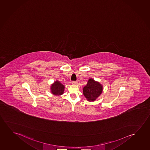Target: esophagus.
<instances>
[{
	"mask_svg": "<svg viewBox=\"0 0 150 150\" xmlns=\"http://www.w3.org/2000/svg\"><path fill=\"white\" fill-rule=\"evenodd\" d=\"M72 83L73 85H76V84L78 83V81H73Z\"/></svg>",
	"mask_w": 150,
	"mask_h": 150,
	"instance_id": "obj_1",
	"label": "esophagus"
}]
</instances>
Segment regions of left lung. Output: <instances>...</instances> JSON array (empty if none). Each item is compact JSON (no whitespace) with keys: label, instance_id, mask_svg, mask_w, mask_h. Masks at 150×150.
<instances>
[{"label":"left lung","instance_id":"left-lung-1","mask_svg":"<svg viewBox=\"0 0 150 150\" xmlns=\"http://www.w3.org/2000/svg\"><path fill=\"white\" fill-rule=\"evenodd\" d=\"M102 86L100 83L90 79L87 85L83 88V95L89 101H94L102 93Z\"/></svg>","mask_w":150,"mask_h":150}]
</instances>
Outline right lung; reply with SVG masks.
Returning <instances> with one entry per match:
<instances>
[{
  "instance_id": "add662e5",
  "label": "right lung",
  "mask_w": 150,
  "mask_h": 150,
  "mask_svg": "<svg viewBox=\"0 0 150 150\" xmlns=\"http://www.w3.org/2000/svg\"><path fill=\"white\" fill-rule=\"evenodd\" d=\"M64 86L58 81L54 83L51 87V91L55 96H60L63 93Z\"/></svg>"
}]
</instances>
